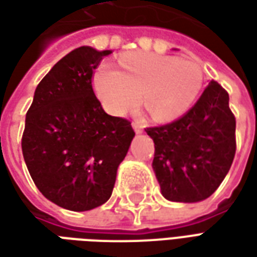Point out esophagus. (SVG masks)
<instances>
[{
	"mask_svg": "<svg viewBox=\"0 0 257 257\" xmlns=\"http://www.w3.org/2000/svg\"><path fill=\"white\" fill-rule=\"evenodd\" d=\"M132 126H134L136 134H142V132H143V129H145V126H143L142 123L138 122V121H134V122H132Z\"/></svg>",
	"mask_w": 257,
	"mask_h": 257,
	"instance_id": "obj_1",
	"label": "esophagus"
}]
</instances>
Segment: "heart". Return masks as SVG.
<instances>
[{"mask_svg": "<svg viewBox=\"0 0 257 257\" xmlns=\"http://www.w3.org/2000/svg\"><path fill=\"white\" fill-rule=\"evenodd\" d=\"M121 71L100 64L93 74V88L101 106L121 115L143 104L151 117L167 121L193 106L204 85L197 62L175 56L131 53L118 60Z\"/></svg>", "mask_w": 257, "mask_h": 257, "instance_id": "1", "label": "heart"}]
</instances>
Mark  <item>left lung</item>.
Listing matches in <instances>:
<instances>
[{
  "instance_id": "obj_1",
  "label": "left lung",
  "mask_w": 257,
  "mask_h": 257,
  "mask_svg": "<svg viewBox=\"0 0 257 257\" xmlns=\"http://www.w3.org/2000/svg\"><path fill=\"white\" fill-rule=\"evenodd\" d=\"M146 132L154 140L153 169L162 195L175 202L210 197L235 156V117L227 90L216 81L183 117Z\"/></svg>"
}]
</instances>
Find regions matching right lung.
<instances>
[{
  "instance_id": "obj_1",
  "label": "right lung",
  "mask_w": 257,
  "mask_h": 257,
  "mask_svg": "<svg viewBox=\"0 0 257 257\" xmlns=\"http://www.w3.org/2000/svg\"><path fill=\"white\" fill-rule=\"evenodd\" d=\"M111 51L74 49L41 79L26 114L22 151L42 195L82 212L111 197L118 165L135 131L108 115L92 88L93 71Z\"/></svg>"
}]
</instances>
